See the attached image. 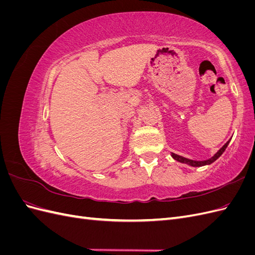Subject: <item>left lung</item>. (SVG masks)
I'll use <instances>...</instances> for the list:
<instances>
[{"label":"left lung","instance_id":"obj_1","mask_svg":"<svg viewBox=\"0 0 255 255\" xmlns=\"http://www.w3.org/2000/svg\"><path fill=\"white\" fill-rule=\"evenodd\" d=\"M229 142H230V140H229L225 145H223L222 148H221L217 153H216L213 157H211L210 159H206V160H192V159L185 158V157H183V156L177 155V154H174V153H171V156H172L175 160L180 161V163L187 164V165L192 166V167H201V166H205V165H211L212 163H214V161H215L216 159L219 158V157L222 155V153L226 151Z\"/></svg>","mask_w":255,"mask_h":255}]
</instances>
